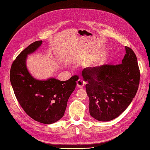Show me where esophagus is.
<instances>
[{"mask_svg":"<svg viewBox=\"0 0 150 150\" xmlns=\"http://www.w3.org/2000/svg\"><path fill=\"white\" fill-rule=\"evenodd\" d=\"M84 85V81L82 79H79L77 82V86L79 88H82Z\"/></svg>","mask_w":150,"mask_h":150,"instance_id":"esophagus-1","label":"esophagus"}]
</instances>
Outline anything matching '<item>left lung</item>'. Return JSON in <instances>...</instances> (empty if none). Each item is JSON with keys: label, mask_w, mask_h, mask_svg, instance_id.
Masks as SVG:
<instances>
[{"label": "left lung", "mask_w": 150, "mask_h": 150, "mask_svg": "<svg viewBox=\"0 0 150 150\" xmlns=\"http://www.w3.org/2000/svg\"><path fill=\"white\" fill-rule=\"evenodd\" d=\"M125 48L121 64L88 67L82 72L88 83L90 115L97 120L110 121L119 117L138 90L141 73L137 59L132 49Z\"/></svg>", "instance_id": "left-lung-1"}]
</instances>
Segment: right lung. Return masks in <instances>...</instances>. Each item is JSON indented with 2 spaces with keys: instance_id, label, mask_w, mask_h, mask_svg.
<instances>
[{
  "instance_id": "1",
  "label": "right lung",
  "mask_w": 150,
  "mask_h": 150,
  "mask_svg": "<svg viewBox=\"0 0 150 150\" xmlns=\"http://www.w3.org/2000/svg\"><path fill=\"white\" fill-rule=\"evenodd\" d=\"M42 43V40L35 41L20 53L13 62L9 77L15 97L25 112L37 122L52 124L64 115L68 98L79 77L73 75L66 81L34 79L27 69L26 57Z\"/></svg>"
}]
</instances>
